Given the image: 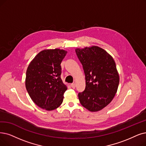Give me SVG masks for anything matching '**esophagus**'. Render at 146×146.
<instances>
[{
	"label": "esophagus",
	"instance_id": "obj_1",
	"mask_svg": "<svg viewBox=\"0 0 146 146\" xmlns=\"http://www.w3.org/2000/svg\"><path fill=\"white\" fill-rule=\"evenodd\" d=\"M71 86L72 89H75V83H72L71 84Z\"/></svg>",
	"mask_w": 146,
	"mask_h": 146
}]
</instances>
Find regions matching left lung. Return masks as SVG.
<instances>
[{
  "label": "left lung",
  "mask_w": 146,
  "mask_h": 146,
  "mask_svg": "<svg viewBox=\"0 0 146 146\" xmlns=\"http://www.w3.org/2000/svg\"><path fill=\"white\" fill-rule=\"evenodd\" d=\"M75 52L86 78L85 90L78 95L80 102L90 111H98L111 102L117 92L119 76L115 62L96 46L77 48Z\"/></svg>",
  "instance_id": "1"
}]
</instances>
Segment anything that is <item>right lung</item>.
<instances>
[{"instance_id":"obj_1","label":"right lung","mask_w":146,"mask_h":146,"mask_svg":"<svg viewBox=\"0 0 146 146\" xmlns=\"http://www.w3.org/2000/svg\"><path fill=\"white\" fill-rule=\"evenodd\" d=\"M66 53L63 50H45L29 64L26 88L32 101L40 108L51 111L63 102L67 87L60 78V64Z\"/></svg>"}]
</instances>
